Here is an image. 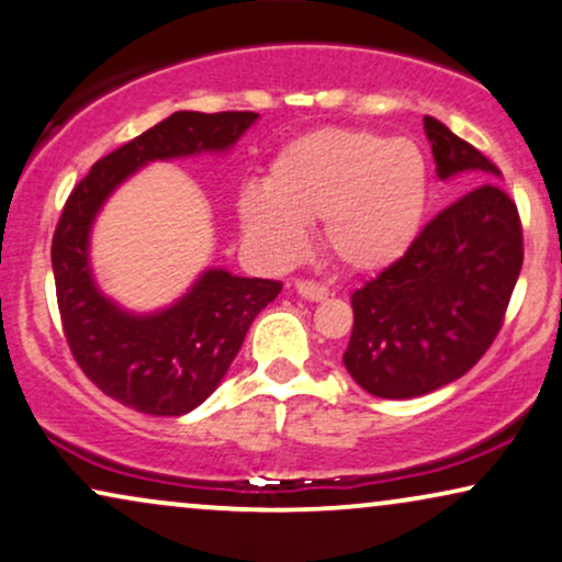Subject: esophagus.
Listing matches in <instances>:
<instances>
[{"label":"esophagus","mask_w":562,"mask_h":562,"mask_svg":"<svg viewBox=\"0 0 562 562\" xmlns=\"http://www.w3.org/2000/svg\"><path fill=\"white\" fill-rule=\"evenodd\" d=\"M296 294L302 299H307V302H323V299L330 296V291L325 286H319L315 281H296Z\"/></svg>","instance_id":"esophagus-1"}]
</instances>
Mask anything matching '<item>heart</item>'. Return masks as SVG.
I'll return each mask as SVG.
<instances>
[{
	"label": "heart",
	"instance_id": "heart-1",
	"mask_svg": "<svg viewBox=\"0 0 562 562\" xmlns=\"http://www.w3.org/2000/svg\"><path fill=\"white\" fill-rule=\"evenodd\" d=\"M431 167L407 136L319 128L291 138L268 165L263 186L243 188L237 218L245 243L268 266L307 250L319 222L327 252L359 273L405 258L424 229Z\"/></svg>",
	"mask_w": 562,
	"mask_h": 562
}]
</instances>
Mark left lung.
Returning <instances> with one entry per match:
<instances>
[{"mask_svg":"<svg viewBox=\"0 0 562 562\" xmlns=\"http://www.w3.org/2000/svg\"><path fill=\"white\" fill-rule=\"evenodd\" d=\"M436 172L475 186L428 222L395 266L353 291V330L344 363L374 397L407 400L475 367L504 323L524 245L516 203L498 167L426 115Z\"/></svg>","mask_w":562,"mask_h":562,"instance_id":"left-lung-1","label":"left lung"}]
</instances>
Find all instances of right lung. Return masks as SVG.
Masks as SVG:
<instances>
[{
    "instance_id": "add662e5",
    "label": "right lung",
    "mask_w": 562,
    "mask_h": 562,
    "mask_svg": "<svg viewBox=\"0 0 562 562\" xmlns=\"http://www.w3.org/2000/svg\"><path fill=\"white\" fill-rule=\"evenodd\" d=\"M258 119L250 111L172 113L98 159L61 211L50 266L64 335L85 374L121 405L147 415L195 411L222 384L252 319L279 296L281 283L206 268L167 307L126 310L94 281V218L142 167L180 157L227 155Z\"/></svg>"
}]
</instances>
